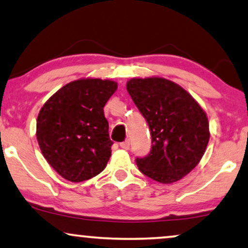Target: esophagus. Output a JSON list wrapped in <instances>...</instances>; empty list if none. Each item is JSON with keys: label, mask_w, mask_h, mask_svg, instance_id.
Listing matches in <instances>:
<instances>
[{"label": "esophagus", "mask_w": 248, "mask_h": 248, "mask_svg": "<svg viewBox=\"0 0 248 248\" xmlns=\"http://www.w3.org/2000/svg\"><path fill=\"white\" fill-rule=\"evenodd\" d=\"M120 146H121V148H123V149L127 150L128 148H130V141L125 140V141H123V142L120 143Z\"/></svg>", "instance_id": "esophagus-1"}]
</instances>
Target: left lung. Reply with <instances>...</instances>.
Returning a JSON list of instances; mask_svg holds the SVG:
<instances>
[{
	"mask_svg": "<svg viewBox=\"0 0 248 248\" xmlns=\"http://www.w3.org/2000/svg\"><path fill=\"white\" fill-rule=\"evenodd\" d=\"M126 89L152 134V150L136 159L138 167L157 182L179 181L195 169L206 149V112L185 89L163 77L132 78Z\"/></svg>",
	"mask_w": 248,
	"mask_h": 248,
	"instance_id": "1",
	"label": "left lung"
}]
</instances>
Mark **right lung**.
Returning <instances> with one entry per match:
<instances>
[{
  "mask_svg": "<svg viewBox=\"0 0 248 248\" xmlns=\"http://www.w3.org/2000/svg\"><path fill=\"white\" fill-rule=\"evenodd\" d=\"M116 90L114 81L81 78L58 90L41 108L38 146L63 179L82 182L105 170L112 141L104 107Z\"/></svg>",
  "mask_w": 248,
  "mask_h": 248,
  "instance_id": "1",
  "label": "right lung"
}]
</instances>
